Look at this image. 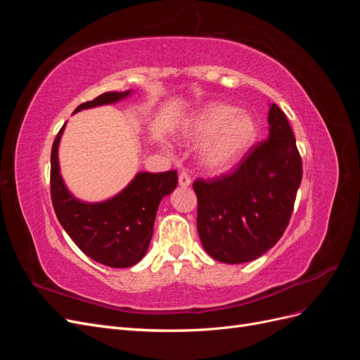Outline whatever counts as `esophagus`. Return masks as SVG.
<instances>
[{
	"label": "esophagus",
	"mask_w": 360,
	"mask_h": 360,
	"mask_svg": "<svg viewBox=\"0 0 360 360\" xmlns=\"http://www.w3.org/2000/svg\"><path fill=\"white\" fill-rule=\"evenodd\" d=\"M179 184H180L181 188L191 186V177L188 176L186 172H180V176H179Z\"/></svg>",
	"instance_id": "1"
}]
</instances>
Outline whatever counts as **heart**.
<instances>
[{"label": "heart", "mask_w": 360, "mask_h": 360, "mask_svg": "<svg viewBox=\"0 0 360 360\" xmlns=\"http://www.w3.org/2000/svg\"><path fill=\"white\" fill-rule=\"evenodd\" d=\"M177 135L188 143H203L198 158L212 172H225L240 163L259 135L255 115L225 102H210L184 117Z\"/></svg>", "instance_id": "heart-1"}]
</instances>
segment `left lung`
Returning a JSON list of instances; mask_svg holds the SVG:
<instances>
[{
	"instance_id": "left-lung-1",
	"label": "left lung",
	"mask_w": 360,
	"mask_h": 360,
	"mask_svg": "<svg viewBox=\"0 0 360 360\" xmlns=\"http://www.w3.org/2000/svg\"><path fill=\"white\" fill-rule=\"evenodd\" d=\"M269 139L236 171L198 179L197 230L202 248L226 264L254 261L284 234L302 181V159L285 114L269 105Z\"/></svg>"
}]
</instances>
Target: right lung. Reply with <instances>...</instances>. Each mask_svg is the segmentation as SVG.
I'll use <instances>...</instances> for the list:
<instances>
[{
  "label": "right lung",
  "mask_w": 360,
  "mask_h": 360,
  "mask_svg": "<svg viewBox=\"0 0 360 360\" xmlns=\"http://www.w3.org/2000/svg\"><path fill=\"white\" fill-rule=\"evenodd\" d=\"M132 93L134 90L103 93L79 105L73 114L118 103ZM64 127L66 124L51 151V195L58 221L86 257L114 269L132 267L147 254L159 204L177 188V172L141 171L114 197L97 202L82 201L69 191L60 171L58 147Z\"/></svg>",
  "instance_id": "1"
}]
</instances>
